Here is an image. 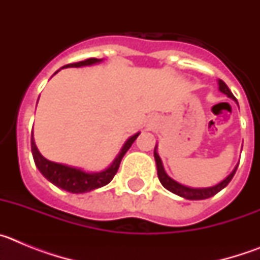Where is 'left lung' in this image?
Listing matches in <instances>:
<instances>
[{"label": "left lung", "mask_w": 260, "mask_h": 260, "mask_svg": "<svg viewBox=\"0 0 260 260\" xmlns=\"http://www.w3.org/2000/svg\"><path fill=\"white\" fill-rule=\"evenodd\" d=\"M219 89H220V92L225 93L228 98L233 99L234 102L237 103V100H236V98L233 96V93L231 92V89L228 88V86H226L221 79H219ZM153 156H155L156 167H157V177H158V180H160V182H161V185L164 186L167 190L173 192V194L178 195V197H182V198L185 199H189V201H202V199H207V198H211V197H213V195H216L219 191H221L225 186L231 182L232 178H233V176L236 174V171H237V168H238V164H237L233 171H232V173L229 174L226 178H224L221 182L217 183V185L211 186V187H190V186H185L182 185V183L177 182V181H174L173 178H171V177L168 176L167 172L164 171V167H162L161 158H160V156H158L157 153V144H156L155 151H153Z\"/></svg>", "instance_id": "left-lung-1"}]
</instances>
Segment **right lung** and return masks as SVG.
Here are the masks:
<instances>
[{
    "label": "right lung",
    "instance_id": "obj_1",
    "mask_svg": "<svg viewBox=\"0 0 260 260\" xmlns=\"http://www.w3.org/2000/svg\"><path fill=\"white\" fill-rule=\"evenodd\" d=\"M102 61L103 59L88 58L84 59V61L77 62V63H69V65L63 66V68H82V66H89L93 65V63H99V62ZM58 71H56L54 74H57ZM139 134L141 133H137V134L128 138L127 141L125 142V144L122 146V148H121V151L118 152V155L113 160V162L107 169H104L102 172H86L83 169H80V168L50 161V160L45 158L44 156L39 152L38 147L35 144V139H34V133H31V151L36 167H38L40 173L49 182H52L53 185H56L59 189L66 190V191L73 192V194H82V192H88L99 189V187H103V186L108 185L110 181L113 180L114 174L118 171L123 155L127 152V150L132 147V144L134 143V141L137 139Z\"/></svg>",
    "mask_w": 260,
    "mask_h": 260
}]
</instances>
